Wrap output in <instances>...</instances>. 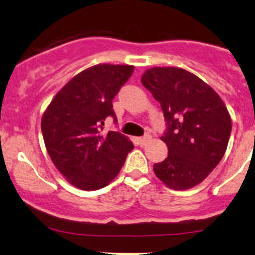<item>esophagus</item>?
<instances>
[{"label": "esophagus", "mask_w": 255, "mask_h": 255, "mask_svg": "<svg viewBox=\"0 0 255 255\" xmlns=\"http://www.w3.org/2000/svg\"><path fill=\"white\" fill-rule=\"evenodd\" d=\"M150 139H151V136L147 134V135H144V136H141V137H137V142H139L140 146H144L146 142H147Z\"/></svg>", "instance_id": "esophagus-1"}]
</instances>
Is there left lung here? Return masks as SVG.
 Instances as JSON below:
<instances>
[{"label": "left lung", "mask_w": 255, "mask_h": 255, "mask_svg": "<svg viewBox=\"0 0 255 255\" xmlns=\"http://www.w3.org/2000/svg\"><path fill=\"white\" fill-rule=\"evenodd\" d=\"M141 83L159 102L166 122L160 139L168 157L153 165L154 174L175 191L197 186L227 150L231 133L227 107L212 87L176 67L147 69Z\"/></svg>", "instance_id": "obj_1"}]
</instances>
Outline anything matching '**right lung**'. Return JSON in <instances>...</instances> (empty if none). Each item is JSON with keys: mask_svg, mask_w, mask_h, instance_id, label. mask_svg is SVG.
<instances>
[{"mask_svg": "<svg viewBox=\"0 0 255 255\" xmlns=\"http://www.w3.org/2000/svg\"><path fill=\"white\" fill-rule=\"evenodd\" d=\"M133 66L97 64L75 75L55 96L42 119L52 163L73 186L103 188L118 176L134 146L120 131H104L113 101L133 74Z\"/></svg>", "mask_w": 255, "mask_h": 255, "instance_id": "right-lung-1", "label": "right lung"}]
</instances>
